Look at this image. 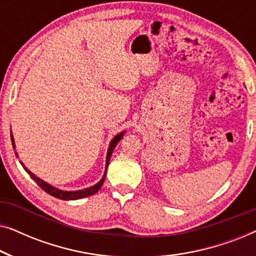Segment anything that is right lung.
Masks as SVG:
<instances>
[{"label":"right lung","mask_w":256,"mask_h":256,"mask_svg":"<svg viewBox=\"0 0 256 256\" xmlns=\"http://www.w3.org/2000/svg\"><path fill=\"white\" fill-rule=\"evenodd\" d=\"M124 132H120V134H118L115 138L112 140L110 144V146H108V152H107V158H106V170H104V177L101 178L99 183H96V185H93V186L90 188H84V190H78V191H62V190H59V188H54L52 185L48 184L46 182L42 180L40 178H38L37 176H34V174L31 172V171H29L26 169V166H23V163L20 162V164H22L24 170L26 171L28 174H30V177L32 178V180L36 182V183L40 185V186L43 188V190L46 192V194L54 196V197L58 198V199H62V200H76V199H80V198H85V197H88V196H92L94 194H96L98 191L100 190V188L102 186L104 182V177H106V174H107V168H108V163H110V156H112V152H113V150L115 148V146L118 144V142H120V140L124 138ZM12 146L14 149H15V143H14V138H12ZM17 156V154H16Z\"/></svg>","instance_id":"add662e5"}]
</instances>
